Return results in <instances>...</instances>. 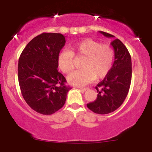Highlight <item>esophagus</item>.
<instances>
[{"mask_svg": "<svg viewBox=\"0 0 152 152\" xmlns=\"http://www.w3.org/2000/svg\"><path fill=\"white\" fill-rule=\"evenodd\" d=\"M78 88H79L80 90L81 91H86V90H88V88H87V87H78Z\"/></svg>", "mask_w": 152, "mask_h": 152, "instance_id": "34e87169", "label": "esophagus"}]
</instances>
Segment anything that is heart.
Here are the masks:
<instances>
[{"label": "heart", "mask_w": 152, "mask_h": 152, "mask_svg": "<svg viewBox=\"0 0 152 152\" xmlns=\"http://www.w3.org/2000/svg\"><path fill=\"white\" fill-rule=\"evenodd\" d=\"M74 56L83 57L81 69L75 71L68 76V81L73 85L83 86L107 75L112 67L114 52L109 45L102 44L89 38L71 46V50L59 53L57 64L61 71L69 74L74 69Z\"/></svg>", "instance_id": "b5f03b06"}]
</instances>
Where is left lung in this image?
Returning a JSON list of instances; mask_svg holds the SVG:
<instances>
[{"instance_id":"1","label":"left lung","mask_w":152,"mask_h":152,"mask_svg":"<svg viewBox=\"0 0 152 152\" xmlns=\"http://www.w3.org/2000/svg\"><path fill=\"white\" fill-rule=\"evenodd\" d=\"M107 38L114 37L99 31ZM114 49V62L103 81L95 87L97 98L87 104V107L96 114H107L116 110L124 102L132 81V59L126 47L119 39L111 43Z\"/></svg>"}]
</instances>
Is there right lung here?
I'll use <instances>...</instances> for the list:
<instances>
[{"mask_svg": "<svg viewBox=\"0 0 152 152\" xmlns=\"http://www.w3.org/2000/svg\"><path fill=\"white\" fill-rule=\"evenodd\" d=\"M65 43L61 34L43 33L26 45L18 59L22 96L28 105L39 114L50 115L58 111L71 89L57 69L58 56Z\"/></svg>", "mask_w": 152, "mask_h": 152, "instance_id": "right-lung-1", "label": "right lung"}]
</instances>
